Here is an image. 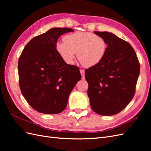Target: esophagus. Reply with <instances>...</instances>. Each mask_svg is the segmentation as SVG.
Wrapping results in <instances>:
<instances>
[{"instance_id":"34e87169","label":"esophagus","mask_w":151,"mask_h":151,"mask_svg":"<svg viewBox=\"0 0 151 151\" xmlns=\"http://www.w3.org/2000/svg\"><path fill=\"white\" fill-rule=\"evenodd\" d=\"M80 72H81V76H82V79H85L84 70H82V69H81V70H80Z\"/></svg>"}]
</instances>
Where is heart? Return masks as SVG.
<instances>
[{"instance_id": "b5f03b06", "label": "heart", "mask_w": 151, "mask_h": 151, "mask_svg": "<svg viewBox=\"0 0 151 151\" xmlns=\"http://www.w3.org/2000/svg\"><path fill=\"white\" fill-rule=\"evenodd\" d=\"M64 42H57V52L67 64L74 63L75 55L85 67L96 65L104 58L107 43L101 36L89 32L76 31L66 35Z\"/></svg>"}]
</instances>
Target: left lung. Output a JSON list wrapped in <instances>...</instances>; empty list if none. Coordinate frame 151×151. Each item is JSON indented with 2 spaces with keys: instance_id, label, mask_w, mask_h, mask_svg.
<instances>
[{
  "instance_id": "8db88e82",
  "label": "left lung",
  "mask_w": 151,
  "mask_h": 151,
  "mask_svg": "<svg viewBox=\"0 0 151 151\" xmlns=\"http://www.w3.org/2000/svg\"><path fill=\"white\" fill-rule=\"evenodd\" d=\"M94 33L106 40L108 48L103 60L85 70L88 97L94 112L114 115L133 98L140 64L134 48L125 40L107 31Z\"/></svg>"
}]
</instances>
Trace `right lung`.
I'll return each instance as SVG.
<instances>
[{
  "label": "right lung",
  "instance_id": "obj_1",
  "mask_svg": "<svg viewBox=\"0 0 151 151\" xmlns=\"http://www.w3.org/2000/svg\"><path fill=\"white\" fill-rule=\"evenodd\" d=\"M71 31L68 28L50 29L31 39L21 54L18 74L21 93L40 113L64 110L72 90L81 79L79 68L66 63L55 48L59 36Z\"/></svg>",
  "mask_w": 151,
  "mask_h": 151
}]
</instances>
